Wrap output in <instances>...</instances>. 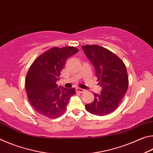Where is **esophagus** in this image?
<instances>
[{
	"instance_id": "esophagus-1",
	"label": "esophagus",
	"mask_w": 153,
	"mask_h": 153,
	"mask_svg": "<svg viewBox=\"0 0 153 153\" xmlns=\"http://www.w3.org/2000/svg\"><path fill=\"white\" fill-rule=\"evenodd\" d=\"M76 90V92H79V93H84L85 92V90L82 89V88H77Z\"/></svg>"
}]
</instances>
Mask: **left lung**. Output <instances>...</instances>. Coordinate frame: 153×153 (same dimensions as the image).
Segmentation results:
<instances>
[{"label": "left lung", "instance_id": "8db88e82", "mask_svg": "<svg viewBox=\"0 0 153 153\" xmlns=\"http://www.w3.org/2000/svg\"><path fill=\"white\" fill-rule=\"evenodd\" d=\"M82 49L94 66L98 84L102 87L100 94L94 93V101L85 107L93 115H108L116 110L128 90L126 65L112 52L98 45L83 46Z\"/></svg>", "mask_w": 153, "mask_h": 153}]
</instances>
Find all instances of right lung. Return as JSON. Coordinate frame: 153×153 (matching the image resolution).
<instances>
[{
  "instance_id": "add662e5",
  "label": "right lung",
  "mask_w": 153,
  "mask_h": 153,
  "mask_svg": "<svg viewBox=\"0 0 153 153\" xmlns=\"http://www.w3.org/2000/svg\"><path fill=\"white\" fill-rule=\"evenodd\" d=\"M74 46L53 47L33 61L25 78L28 99L38 113L48 118L63 114L75 88L58 86L61 71L67 59L78 52Z\"/></svg>"
}]
</instances>
